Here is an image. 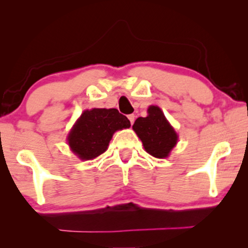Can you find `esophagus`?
<instances>
[{
  "instance_id": "34e87169",
  "label": "esophagus",
  "mask_w": 248,
  "mask_h": 248,
  "mask_svg": "<svg viewBox=\"0 0 248 248\" xmlns=\"http://www.w3.org/2000/svg\"><path fill=\"white\" fill-rule=\"evenodd\" d=\"M128 120H130V123H131V125L134 123V120H135V116H134V114H131V115H128Z\"/></svg>"
}]
</instances>
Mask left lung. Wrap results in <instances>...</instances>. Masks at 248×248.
<instances>
[{"instance_id": "1", "label": "left lung", "mask_w": 248, "mask_h": 248, "mask_svg": "<svg viewBox=\"0 0 248 248\" xmlns=\"http://www.w3.org/2000/svg\"><path fill=\"white\" fill-rule=\"evenodd\" d=\"M133 130L143 143L145 151L155 158H167L178 140L174 127L158 106L149 107L147 117L137 118Z\"/></svg>"}]
</instances>
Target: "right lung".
I'll use <instances>...</instances> for the list:
<instances>
[{"label":"right lung","instance_id":"obj_1","mask_svg":"<svg viewBox=\"0 0 248 248\" xmlns=\"http://www.w3.org/2000/svg\"><path fill=\"white\" fill-rule=\"evenodd\" d=\"M131 126L126 116L116 108L84 110L70 131L67 142L81 160H91L107 150L113 134Z\"/></svg>","mask_w":248,"mask_h":248}]
</instances>
